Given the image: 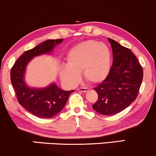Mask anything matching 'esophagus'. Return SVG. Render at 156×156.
Listing matches in <instances>:
<instances>
[{
    "instance_id": "esophagus-1",
    "label": "esophagus",
    "mask_w": 156,
    "mask_h": 156,
    "mask_svg": "<svg viewBox=\"0 0 156 156\" xmlns=\"http://www.w3.org/2000/svg\"><path fill=\"white\" fill-rule=\"evenodd\" d=\"M77 90L80 92H86L89 90V89L87 88V87H80V88H78Z\"/></svg>"
}]
</instances>
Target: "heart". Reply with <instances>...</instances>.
Returning a JSON list of instances; mask_svg holds the SVG:
<instances>
[{"label": "heart", "instance_id": "1", "mask_svg": "<svg viewBox=\"0 0 156 156\" xmlns=\"http://www.w3.org/2000/svg\"><path fill=\"white\" fill-rule=\"evenodd\" d=\"M67 65L61 69V78L73 86L78 82L82 71L87 81L98 83L108 76L111 67V51L106 44L89 40L73 48L67 55Z\"/></svg>", "mask_w": 156, "mask_h": 156}]
</instances>
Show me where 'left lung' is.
<instances>
[{
  "label": "left lung",
  "mask_w": 156,
  "mask_h": 156,
  "mask_svg": "<svg viewBox=\"0 0 156 156\" xmlns=\"http://www.w3.org/2000/svg\"><path fill=\"white\" fill-rule=\"evenodd\" d=\"M113 63L106 78L94 88L98 94L92 108L103 115H113L129 106L137 98L143 79V69L128 48L108 38Z\"/></svg>",
  "instance_id": "obj_1"
}]
</instances>
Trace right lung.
I'll use <instances>...</instances> for the list:
<instances>
[{
  "instance_id": "right-lung-1",
  "label": "right lung",
  "mask_w": 156,
  "mask_h": 156,
  "mask_svg": "<svg viewBox=\"0 0 156 156\" xmlns=\"http://www.w3.org/2000/svg\"><path fill=\"white\" fill-rule=\"evenodd\" d=\"M63 39H48L25 52L11 69V82L19 103L28 112L40 118L54 117L63 109L74 90L64 91L55 83L42 89H32L25 83L24 73L28 62L36 55L50 53Z\"/></svg>"
}]
</instances>
